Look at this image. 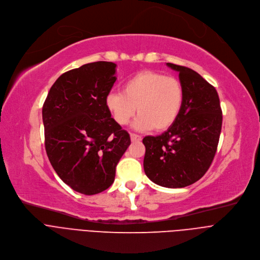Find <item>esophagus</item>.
<instances>
[{
  "label": "esophagus",
  "mask_w": 260,
  "mask_h": 260,
  "mask_svg": "<svg viewBox=\"0 0 260 260\" xmlns=\"http://www.w3.org/2000/svg\"><path fill=\"white\" fill-rule=\"evenodd\" d=\"M142 138H141V136H139V135H137V134H131V140L133 141V142H135V141H140Z\"/></svg>",
  "instance_id": "34e87169"
}]
</instances>
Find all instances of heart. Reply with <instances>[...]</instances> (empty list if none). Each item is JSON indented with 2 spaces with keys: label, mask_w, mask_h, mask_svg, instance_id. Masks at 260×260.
<instances>
[{
  "label": "heart",
  "mask_w": 260,
  "mask_h": 260,
  "mask_svg": "<svg viewBox=\"0 0 260 260\" xmlns=\"http://www.w3.org/2000/svg\"><path fill=\"white\" fill-rule=\"evenodd\" d=\"M184 90L181 82L174 77L144 71L129 78L123 91L107 94L105 104L109 114L120 125H126L137 113L134 123L139 131L154 128L166 131L174 124L182 108Z\"/></svg>",
  "instance_id": "1"
}]
</instances>
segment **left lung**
Instances as JSON below:
<instances>
[{"mask_svg":"<svg viewBox=\"0 0 260 260\" xmlns=\"http://www.w3.org/2000/svg\"><path fill=\"white\" fill-rule=\"evenodd\" d=\"M179 73L184 99L178 118L167 132L146 136L143 168L158 185L178 188L198 181L215 157L222 125L217 90L188 67L167 63Z\"/></svg>","mask_w":260,"mask_h":260,"instance_id":"1","label":"left lung"}]
</instances>
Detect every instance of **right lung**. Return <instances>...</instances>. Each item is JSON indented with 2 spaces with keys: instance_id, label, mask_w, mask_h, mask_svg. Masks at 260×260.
<instances>
[{
  "instance_id": "add662e5",
  "label": "right lung",
  "mask_w": 260,
  "mask_h": 260,
  "mask_svg": "<svg viewBox=\"0 0 260 260\" xmlns=\"http://www.w3.org/2000/svg\"><path fill=\"white\" fill-rule=\"evenodd\" d=\"M116 64L99 61L61 75L47 94L42 117L45 149L64 183L84 195L103 192L131 144L129 134L105 104L117 78Z\"/></svg>"
}]
</instances>
